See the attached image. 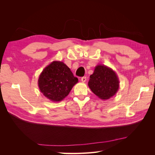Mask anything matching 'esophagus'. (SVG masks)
<instances>
[{"mask_svg": "<svg viewBox=\"0 0 155 155\" xmlns=\"http://www.w3.org/2000/svg\"><path fill=\"white\" fill-rule=\"evenodd\" d=\"M81 81L83 83H85L86 81V80H87V78L86 77H83V78H81Z\"/></svg>", "mask_w": 155, "mask_h": 155, "instance_id": "34e87169", "label": "esophagus"}]
</instances>
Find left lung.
<instances>
[{"label": "left lung", "mask_w": 155, "mask_h": 155, "mask_svg": "<svg viewBox=\"0 0 155 155\" xmlns=\"http://www.w3.org/2000/svg\"><path fill=\"white\" fill-rule=\"evenodd\" d=\"M88 85L100 99L108 100L118 92L120 81L117 74L112 68L104 64H98L90 76Z\"/></svg>", "instance_id": "left-lung-1"}]
</instances>
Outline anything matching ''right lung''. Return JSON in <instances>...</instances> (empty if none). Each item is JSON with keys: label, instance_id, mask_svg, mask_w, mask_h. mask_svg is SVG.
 Here are the masks:
<instances>
[{"label": "right lung", "instance_id": "add662e5", "mask_svg": "<svg viewBox=\"0 0 155 155\" xmlns=\"http://www.w3.org/2000/svg\"><path fill=\"white\" fill-rule=\"evenodd\" d=\"M78 82L70 69L63 62L54 61L46 66L38 79L43 94L51 101H62Z\"/></svg>", "mask_w": 155, "mask_h": 155}]
</instances>
